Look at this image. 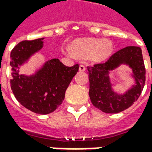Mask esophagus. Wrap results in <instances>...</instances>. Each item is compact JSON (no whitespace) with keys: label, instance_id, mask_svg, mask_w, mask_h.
<instances>
[{"label":"esophagus","instance_id":"1","mask_svg":"<svg viewBox=\"0 0 152 152\" xmlns=\"http://www.w3.org/2000/svg\"><path fill=\"white\" fill-rule=\"evenodd\" d=\"M86 69V67L85 65H83V64H80V67H79V70L80 71V72H85Z\"/></svg>","mask_w":152,"mask_h":152}]
</instances>
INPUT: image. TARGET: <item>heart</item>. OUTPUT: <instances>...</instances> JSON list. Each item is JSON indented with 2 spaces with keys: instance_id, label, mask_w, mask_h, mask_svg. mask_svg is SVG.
I'll return each mask as SVG.
<instances>
[{
  "instance_id": "b5f03b06",
  "label": "heart",
  "mask_w": 152,
  "mask_h": 152,
  "mask_svg": "<svg viewBox=\"0 0 152 152\" xmlns=\"http://www.w3.org/2000/svg\"><path fill=\"white\" fill-rule=\"evenodd\" d=\"M72 51L66 49V52L69 55H76L81 58L101 62L107 58L113 50V45L107 40L96 38L78 39L72 44Z\"/></svg>"
}]
</instances>
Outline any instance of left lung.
<instances>
[{
	"instance_id": "left-lung-1",
	"label": "left lung",
	"mask_w": 152,
	"mask_h": 152,
	"mask_svg": "<svg viewBox=\"0 0 152 152\" xmlns=\"http://www.w3.org/2000/svg\"><path fill=\"white\" fill-rule=\"evenodd\" d=\"M122 62L131 66L136 80V86L124 96H117L112 92L107 76L108 71L113 69ZM89 73V95L92 104L105 113H118L133 105L142 92L146 69L140 47L127 46L112 54L109 59L102 63L87 66Z\"/></svg>"
}]
</instances>
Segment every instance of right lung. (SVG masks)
<instances>
[{
	"instance_id": "add662e5",
	"label": "right lung",
	"mask_w": 152,
	"mask_h": 152,
	"mask_svg": "<svg viewBox=\"0 0 152 152\" xmlns=\"http://www.w3.org/2000/svg\"><path fill=\"white\" fill-rule=\"evenodd\" d=\"M44 38L23 40L10 53L12 76L10 87L20 104L31 112L45 115L54 112L62 104L70 82L79 70V64L66 66L57 58L47 62L35 76L18 75L16 68L28 57L42 48Z\"/></svg>"
}]
</instances>
